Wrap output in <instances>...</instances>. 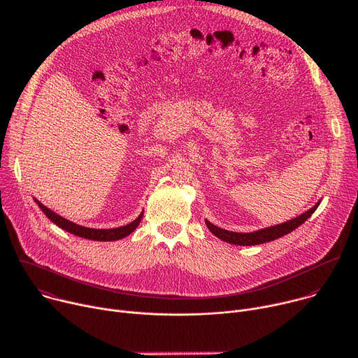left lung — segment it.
I'll use <instances>...</instances> for the list:
<instances>
[{
	"instance_id": "8db88e82",
	"label": "left lung",
	"mask_w": 358,
	"mask_h": 358,
	"mask_svg": "<svg viewBox=\"0 0 358 358\" xmlns=\"http://www.w3.org/2000/svg\"><path fill=\"white\" fill-rule=\"evenodd\" d=\"M319 203L313 208H310L308 213H304L301 215H299L294 220H290L287 222L275 225V227H269L261 231H255V232H249V234H241V232H232V231H227V229H221L215 225H213L210 221H206L208 229L220 239L228 242V243H234V245H243V246H249V245H259V243H265L273 239H278L292 231H294L297 227H300L306 220H308L317 208Z\"/></svg>"
}]
</instances>
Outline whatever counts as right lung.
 <instances>
[{"instance_id":"1","label":"right lung","mask_w":358,"mask_h":358,"mask_svg":"<svg viewBox=\"0 0 358 358\" xmlns=\"http://www.w3.org/2000/svg\"><path fill=\"white\" fill-rule=\"evenodd\" d=\"M36 203L39 206V208L43 211V214L54 224H57L59 228H62V229H65V231H68V232H71L76 236H82V238L92 239V241H117V239H122V238L130 235L138 227V224L143 218V214H140L138 218H136L133 222H130L124 227H119V228H113V229H92V228H86V227L73 224V222L62 218L61 215L55 214L54 211H50L45 206H42L39 201H36Z\"/></svg>"}]
</instances>
